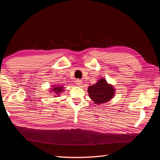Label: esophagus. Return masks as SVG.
Masks as SVG:
<instances>
[{
  "mask_svg": "<svg viewBox=\"0 0 160 160\" xmlns=\"http://www.w3.org/2000/svg\"><path fill=\"white\" fill-rule=\"evenodd\" d=\"M76 83L77 85L81 86L82 84V80H79V79H78V80H76Z\"/></svg>",
  "mask_w": 160,
  "mask_h": 160,
  "instance_id": "1",
  "label": "esophagus"
}]
</instances>
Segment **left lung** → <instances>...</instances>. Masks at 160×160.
<instances>
[{"label":"left lung","mask_w":160,"mask_h":160,"mask_svg":"<svg viewBox=\"0 0 160 160\" xmlns=\"http://www.w3.org/2000/svg\"><path fill=\"white\" fill-rule=\"evenodd\" d=\"M90 98L95 104H102L108 102L115 94L113 86L107 83L104 78H100L96 84L90 86L88 88Z\"/></svg>","instance_id":"1"}]
</instances>
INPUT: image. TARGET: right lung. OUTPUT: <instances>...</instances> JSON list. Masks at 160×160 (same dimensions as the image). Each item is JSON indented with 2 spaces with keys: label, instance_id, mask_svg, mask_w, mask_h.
<instances>
[{
  "label": "right lung",
  "instance_id": "add662e5",
  "mask_svg": "<svg viewBox=\"0 0 160 160\" xmlns=\"http://www.w3.org/2000/svg\"><path fill=\"white\" fill-rule=\"evenodd\" d=\"M51 89L52 90H49L50 92H53L54 93H56V96H54V97H57L61 92L64 91V89H63V87L62 86L53 85Z\"/></svg>",
  "mask_w": 160,
  "mask_h": 160
}]
</instances>
